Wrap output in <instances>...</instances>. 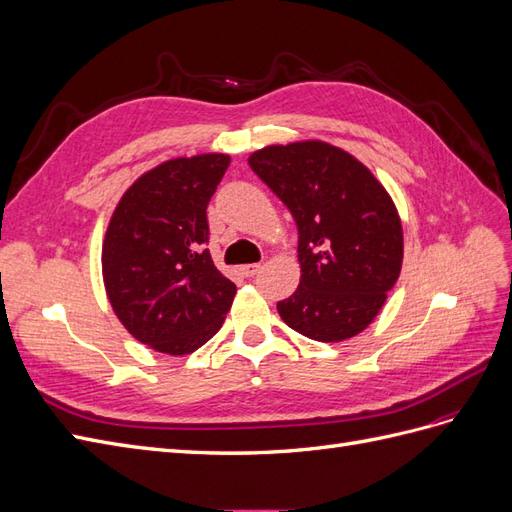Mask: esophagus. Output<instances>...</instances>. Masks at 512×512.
I'll list each match as a JSON object with an SVG mask.
<instances>
[{"instance_id":"1","label":"esophagus","mask_w":512,"mask_h":512,"mask_svg":"<svg viewBox=\"0 0 512 512\" xmlns=\"http://www.w3.org/2000/svg\"><path fill=\"white\" fill-rule=\"evenodd\" d=\"M260 269H262L260 265H256V262H252V265H243V267H241V273H243L245 277H254Z\"/></svg>"}]
</instances>
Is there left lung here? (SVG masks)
Listing matches in <instances>:
<instances>
[{
	"instance_id": "8db88e82",
	"label": "left lung",
	"mask_w": 512,
	"mask_h": 512,
	"mask_svg": "<svg viewBox=\"0 0 512 512\" xmlns=\"http://www.w3.org/2000/svg\"><path fill=\"white\" fill-rule=\"evenodd\" d=\"M254 173L299 228L301 282L277 312L316 342H342L378 316L401 271L404 232L391 196L350 153L322 141L271 145Z\"/></svg>"
}]
</instances>
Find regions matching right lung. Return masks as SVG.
Listing matches in <instances>:
<instances>
[{
	"label": "right lung",
	"instance_id": "add662e5",
	"mask_svg": "<svg viewBox=\"0 0 512 512\" xmlns=\"http://www.w3.org/2000/svg\"><path fill=\"white\" fill-rule=\"evenodd\" d=\"M228 156L156 166L123 194L108 224L102 273L108 301L138 342L190 354L220 331L237 286L207 250V205Z\"/></svg>",
	"mask_w": 512,
	"mask_h": 512
}]
</instances>
